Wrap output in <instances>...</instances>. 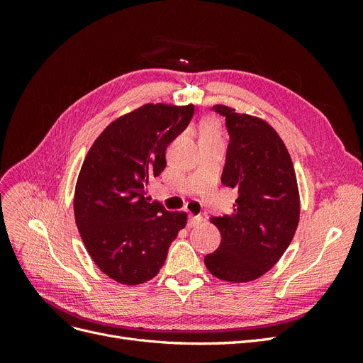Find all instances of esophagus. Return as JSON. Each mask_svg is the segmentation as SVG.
I'll use <instances>...</instances> for the list:
<instances>
[{
    "instance_id": "34e87169",
    "label": "esophagus",
    "mask_w": 363,
    "mask_h": 363,
    "mask_svg": "<svg viewBox=\"0 0 363 363\" xmlns=\"http://www.w3.org/2000/svg\"><path fill=\"white\" fill-rule=\"evenodd\" d=\"M201 223H203V216H200V215H191L189 219H188V227L194 228L196 225H200Z\"/></svg>"
}]
</instances>
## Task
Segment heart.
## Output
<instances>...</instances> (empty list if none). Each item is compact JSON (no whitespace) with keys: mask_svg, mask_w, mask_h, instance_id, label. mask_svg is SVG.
Here are the masks:
<instances>
[{"mask_svg":"<svg viewBox=\"0 0 363 363\" xmlns=\"http://www.w3.org/2000/svg\"><path fill=\"white\" fill-rule=\"evenodd\" d=\"M201 135H219L218 123L213 119H208L201 127Z\"/></svg>","mask_w":363,"mask_h":363,"instance_id":"heart-1","label":"heart"}]
</instances>
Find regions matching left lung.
Returning a JSON list of instances; mask_svg holds the SVG:
<instances>
[{
	"mask_svg": "<svg viewBox=\"0 0 363 363\" xmlns=\"http://www.w3.org/2000/svg\"><path fill=\"white\" fill-rule=\"evenodd\" d=\"M213 111L230 135L221 182L238 200L232 215L211 218L221 245L204 263L218 279L245 283L268 272L289 247L300 219L298 186L288 148L267 121L223 104Z\"/></svg>",
	"mask_w": 363,
	"mask_h": 363,
	"instance_id": "8db88e82",
	"label": "left lung"
}]
</instances>
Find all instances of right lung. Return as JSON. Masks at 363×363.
<instances>
[{
  "label": "right lung",
  "instance_id": "1",
  "mask_svg": "<svg viewBox=\"0 0 363 363\" xmlns=\"http://www.w3.org/2000/svg\"><path fill=\"white\" fill-rule=\"evenodd\" d=\"M192 116L194 104H144L108 124L82 164L75 224L95 265L121 284L156 277L188 221L184 212L150 203L145 186L167 167L168 145Z\"/></svg>",
  "mask_w": 363,
  "mask_h": 363
}]
</instances>
